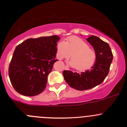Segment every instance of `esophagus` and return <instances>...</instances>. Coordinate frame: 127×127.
I'll use <instances>...</instances> for the list:
<instances>
[{"label":"esophagus","mask_w":127,"mask_h":127,"mask_svg":"<svg viewBox=\"0 0 127 127\" xmlns=\"http://www.w3.org/2000/svg\"><path fill=\"white\" fill-rule=\"evenodd\" d=\"M65 69H68V68L66 67V66H65Z\"/></svg>","instance_id":"34e87169"}]
</instances>
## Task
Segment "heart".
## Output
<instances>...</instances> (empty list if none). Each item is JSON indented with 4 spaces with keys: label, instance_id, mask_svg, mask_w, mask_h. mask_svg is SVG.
I'll use <instances>...</instances> for the list:
<instances>
[{
    "label": "heart",
    "instance_id": "obj_1",
    "mask_svg": "<svg viewBox=\"0 0 127 127\" xmlns=\"http://www.w3.org/2000/svg\"><path fill=\"white\" fill-rule=\"evenodd\" d=\"M59 59H68L71 56L69 64L79 71L90 69L96 61V53L90 48L87 42L76 36L67 38L66 42H59L56 46Z\"/></svg>",
    "mask_w": 127,
    "mask_h": 127
}]
</instances>
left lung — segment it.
I'll return each mask as SVG.
<instances>
[{
	"mask_svg": "<svg viewBox=\"0 0 127 127\" xmlns=\"http://www.w3.org/2000/svg\"><path fill=\"white\" fill-rule=\"evenodd\" d=\"M87 40L94 48L96 53V61L90 70L80 73L64 70L63 75L65 81L72 88L77 90H89L100 84L108 74L113 56L107 42L99 37L91 36Z\"/></svg>",
	"mask_w": 127,
	"mask_h": 127,
	"instance_id": "left-lung-1",
	"label": "left lung"
}]
</instances>
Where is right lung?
Instances as JSON below:
<instances>
[{"label": "right lung", "mask_w": 127, "mask_h": 127, "mask_svg": "<svg viewBox=\"0 0 127 127\" xmlns=\"http://www.w3.org/2000/svg\"><path fill=\"white\" fill-rule=\"evenodd\" d=\"M56 35L28 39L17 45L9 66L13 88L26 96H34L45 89L48 75L58 60Z\"/></svg>", "instance_id": "add662e5"}]
</instances>
